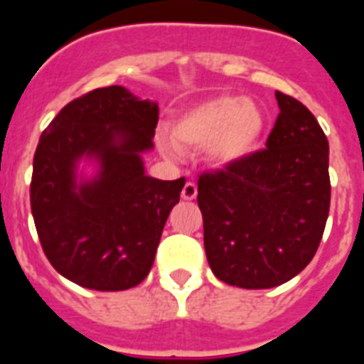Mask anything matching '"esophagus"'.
<instances>
[{
    "label": "esophagus",
    "instance_id": "1",
    "mask_svg": "<svg viewBox=\"0 0 364 364\" xmlns=\"http://www.w3.org/2000/svg\"><path fill=\"white\" fill-rule=\"evenodd\" d=\"M195 197H197V186L193 184V182H186V186L182 188V198L184 200H193Z\"/></svg>",
    "mask_w": 364,
    "mask_h": 364
}]
</instances>
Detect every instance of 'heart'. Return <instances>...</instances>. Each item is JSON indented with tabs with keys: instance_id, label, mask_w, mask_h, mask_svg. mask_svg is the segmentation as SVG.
<instances>
[{
	"instance_id": "obj_1",
	"label": "heart",
	"mask_w": 364,
	"mask_h": 364,
	"mask_svg": "<svg viewBox=\"0 0 364 364\" xmlns=\"http://www.w3.org/2000/svg\"><path fill=\"white\" fill-rule=\"evenodd\" d=\"M264 118L255 104L237 96H215L193 105L175 118L171 138H160V147L169 156L180 151L208 149L218 166L244 160L259 144Z\"/></svg>"
}]
</instances>
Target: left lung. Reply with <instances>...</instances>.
I'll return each instance as SVG.
<instances>
[{
	"mask_svg": "<svg viewBox=\"0 0 364 364\" xmlns=\"http://www.w3.org/2000/svg\"><path fill=\"white\" fill-rule=\"evenodd\" d=\"M275 98L281 112L264 149L198 176L208 262L215 277L246 290L306 268L330 211L326 134L294 96Z\"/></svg>",
	"mask_w": 364,
	"mask_h": 364,
	"instance_id": "1",
	"label": "left lung"
}]
</instances>
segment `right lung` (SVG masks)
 Wrapping results in <instances>:
<instances>
[{"mask_svg": "<svg viewBox=\"0 0 364 364\" xmlns=\"http://www.w3.org/2000/svg\"><path fill=\"white\" fill-rule=\"evenodd\" d=\"M159 105L120 85L65 105L34 153L31 210L45 257L63 277L98 291L129 290L147 277L169 211L186 180L144 175ZM96 156L100 175L75 189L73 166Z\"/></svg>", "mask_w": 364, "mask_h": 364, "instance_id": "add662e5", "label": "right lung"}]
</instances>
